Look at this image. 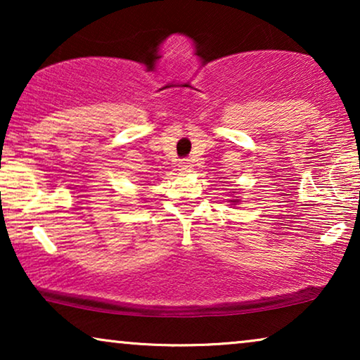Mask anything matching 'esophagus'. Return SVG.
Listing matches in <instances>:
<instances>
[{
  "label": "esophagus",
  "instance_id": "1",
  "mask_svg": "<svg viewBox=\"0 0 360 360\" xmlns=\"http://www.w3.org/2000/svg\"><path fill=\"white\" fill-rule=\"evenodd\" d=\"M179 169H180V172H184V174H186V172H190V170H191V162H190L188 159L180 160Z\"/></svg>",
  "mask_w": 360,
  "mask_h": 360
}]
</instances>
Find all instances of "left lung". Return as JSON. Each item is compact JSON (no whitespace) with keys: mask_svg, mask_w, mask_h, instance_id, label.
Instances as JSON below:
<instances>
[{"mask_svg":"<svg viewBox=\"0 0 360 360\" xmlns=\"http://www.w3.org/2000/svg\"><path fill=\"white\" fill-rule=\"evenodd\" d=\"M233 195H238V191H233ZM229 203H233V205H239V201H240V198L239 196H231V200H228Z\"/></svg>","mask_w":360,"mask_h":360,"instance_id":"1","label":"left lung"}]
</instances>
